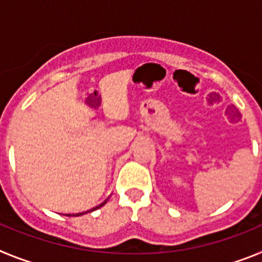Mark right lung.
I'll return each instance as SVG.
<instances>
[{
    "label": "right lung",
    "mask_w": 262,
    "mask_h": 262,
    "mask_svg": "<svg viewBox=\"0 0 262 262\" xmlns=\"http://www.w3.org/2000/svg\"><path fill=\"white\" fill-rule=\"evenodd\" d=\"M102 205H103V203H102ZM102 205H99V206H102ZM96 209H97V207H96ZM94 210V209H93ZM90 211H92V210H90ZM88 212V211H86ZM81 214H85V212H81ZM81 214H77V215H81Z\"/></svg>",
    "instance_id": "right-lung-1"
}]
</instances>
